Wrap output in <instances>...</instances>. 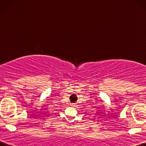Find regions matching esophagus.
I'll use <instances>...</instances> for the list:
<instances>
[{"label": "esophagus", "instance_id": "obj_1", "mask_svg": "<svg viewBox=\"0 0 146 146\" xmlns=\"http://www.w3.org/2000/svg\"><path fill=\"white\" fill-rule=\"evenodd\" d=\"M71 106H73V107H74V105H75V104H71Z\"/></svg>", "mask_w": 146, "mask_h": 146}]
</instances>
